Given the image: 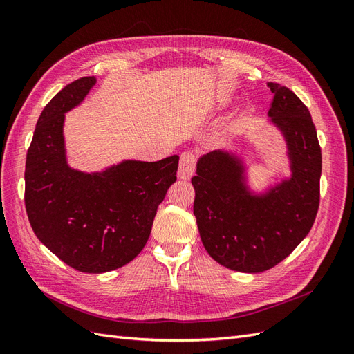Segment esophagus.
<instances>
[{
    "label": "esophagus",
    "instance_id": "34e87169",
    "mask_svg": "<svg viewBox=\"0 0 354 354\" xmlns=\"http://www.w3.org/2000/svg\"><path fill=\"white\" fill-rule=\"evenodd\" d=\"M196 155L194 152H183L180 155L178 164V177L181 180H189L195 173Z\"/></svg>",
    "mask_w": 354,
    "mask_h": 354
}]
</instances>
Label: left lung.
<instances>
[{"mask_svg":"<svg viewBox=\"0 0 354 354\" xmlns=\"http://www.w3.org/2000/svg\"><path fill=\"white\" fill-rule=\"evenodd\" d=\"M269 116L282 131L291 160V178L264 195L245 185L242 160L214 151L198 160L194 214L203 246L230 270L260 273L291 254L312 229L320 199L322 153L307 106L277 82Z\"/></svg>","mask_w":354,"mask_h":354,"instance_id":"8db88e82","label":"left lung"}]
</instances>
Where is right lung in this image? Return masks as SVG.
Returning a JSON list of instances; mask_svg holds the SVG:
<instances>
[{
  "label": "right lung",
  "instance_id": "obj_1",
  "mask_svg": "<svg viewBox=\"0 0 354 354\" xmlns=\"http://www.w3.org/2000/svg\"><path fill=\"white\" fill-rule=\"evenodd\" d=\"M95 84H68L41 112L26 155L25 205L37 238L72 269L104 273L145 248L167 190L177 180L178 156L156 162L124 160L103 173H81L66 162L63 121Z\"/></svg>",
  "mask_w": 354,
  "mask_h": 354
}]
</instances>
